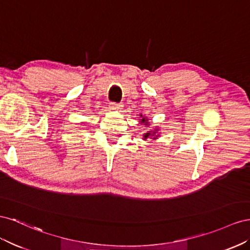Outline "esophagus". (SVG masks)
Returning a JSON list of instances; mask_svg holds the SVG:
<instances>
[{"instance_id":"1","label":"esophagus","mask_w":250,"mask_h":250,"mask_svg":"<svg viewBox=\"0 0 250 250\" xmlns=\"http://www.w3.org/2000/svg\"><path fill=\"white\" fill-rule=\"evenodd\" d=\"M121 108L120 104H116V103H111L110 104V109L111 110H118Z\"/></svg>"}]
</instances>
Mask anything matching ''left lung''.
<instances>
[{"label": "left lung", "instance_id": "left-lung-1", "mask_svg": "<svg viewBox=\"0 0 250 250\" xmlns=\"http://www.w3.org/2000/svg\"><path fill=\"white\" fill-rule=\"evenodd\" d=\"M141 117H142V115H140ZM140 123L142 124V125H148V121H147V119L146 118V117H142V119H140ZM159 130L158 129H155L154 131H148L147 133H146L145 135H144V139L146 140V139H147L148 137H153V139H156V137L157 136H155V134L158 132Z\"/></svg>", "mask_w": 250, "mask_h": 250}]
</instances>
